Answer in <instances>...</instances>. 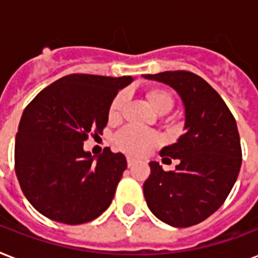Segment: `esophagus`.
I'll use <instances>...</instances> for the list:
<instances>
[{
    "label": "esophagus",
    "instance_id": "1",
    "mask_svg": "<svg viewBox=\"0 0 258 258\" xmlns=\"http://www.w3.org/2000/svg\"><path fill=\"white\" fill-rule=\"evenodd\" d=\"M137 163V161L134 159V158H127V165H128V167H131L133 165H135Z\"/></svg>",
    "mask_w": 258,
    "mask_h": 258
}]
</instances>
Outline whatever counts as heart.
Here are the masks:
<instances>
[{
	"label": "heart",
	"mask_w": 258,
	"mask_h": 258,
	"mask_svg": "<svg viewBox=\"0 0 258 258\" xmlns=\"http://www.w3.org/2000/svg\"><path fill=\"white\" fill-rule=\"evenodd\" d=\"M147 99L150 104L158 113L169 112L172 108V96L165 89L154 88L147 92ZM125 101V93H117L113 97L111 107H109V117L116 119L120 115V111L123 108ZM116 143L123 151L133 155H143L149 150H151L155 145L159 143V137L155 133L146 131V130L137 128V127H125L117 134Z\"/></svg>",
	"instance_id": "obj_1"
}]
</instances>
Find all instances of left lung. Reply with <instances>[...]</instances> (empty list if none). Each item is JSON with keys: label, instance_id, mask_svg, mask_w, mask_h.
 Returning <instances> with one entry per match:
<instances>
[{"label": "left lung", "instance_id": "left-lung-1", "mask_svg": "<svg viewBox=\"0 0 258 258\" xmlns=\"http://www.w3.org/2000/svg\"><path fill=\"white\" fill-rule=\"evenodd\" d=\"M143 78L171 87L184 108V134L161 150L163 161L170 157L179 159V165L167 172L150 162L151 174L143 184L147 206L174 228L200 224L224 204L240 172L236 120L216 89L191 72L167 71Z\"/></svg>", "mask_w": 258, "mask_h": 258}]
</instances>
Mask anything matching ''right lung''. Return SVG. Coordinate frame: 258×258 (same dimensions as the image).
Masks as SVG:
<instances>
[{
	"label": "right lung",
	"instance_id": "obj_1",
	"mask_svg": "<svg viewBox=\"0 0 258 258\" xmlns=\"http://www.w3.org/2000/svg\"><path fill=\"white\" fill-rule=\"evenodd\" d=\"M131 76L68 75L44 88L22 113L14 145L18 183L26 200L49 220L86 224L104 213L127 161L107 147L83 149L88 134H101L109 107Z\"/></svg>",
	"mask_w": 258,
	"mask_h": 258
}]
</instances>
